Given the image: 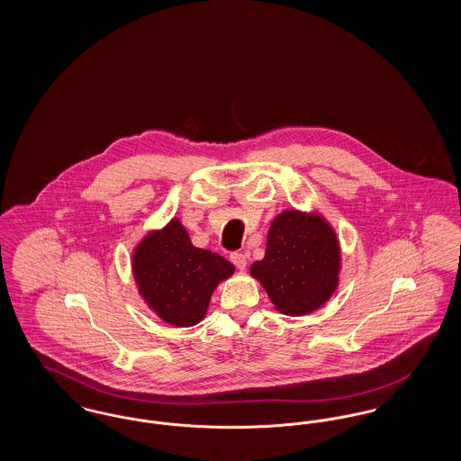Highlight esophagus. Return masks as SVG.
Listing matches in <instances>:
<instances>
[{"label":"esophagus","instance_id":"esophagus-1","mask_svg":"<svg viewBox=\"0 0 461 461\" xmlns=\"http://www.w3.org/2000/svg\"><path fill=\"white\" fill-rule=\"evenodd\" d=\"M230 259H231V263L235 264L239 269H245L247 258H245L241 252H233V254L230 256Z\"/></svg>","mask_w":461,"mask_h":461}]
</instances>
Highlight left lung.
Masks as SVG:
<instances>
[{"instance_id":"left-lung-1","label":"left lung","mask_w":461,"mask_h":461,"mask_svg":"<svg viewBox=\"0 0 461 461\" xmlns=\"http://www.w3.org/2000/svg\"><path fill=\"white\" fill-rule=\"evenodd\" d=\"M339 266V240L329 222L285 211L271 222L264 259L252 264L250 273L278 311L301 316L329 301Z\"/></svg>"}]
</instances>
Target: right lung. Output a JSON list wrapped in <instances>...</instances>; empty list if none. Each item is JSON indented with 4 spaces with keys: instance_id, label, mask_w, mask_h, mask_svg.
<instances>
[{
    "instance_id": "1",
    "label": "right lung",
    "mask_w": 461,
    "mask_h": 461,
    "mask_svg": "<svg viewBox=\"0 0 461 461\" xmlns=\"http://www.w3.org/2000/svg\"><path fill=\"white\" fill-rule=\"evenodd\" d=\"M233 271L220 254L194 247L177 220L145 237L132 254L140 294L158 318L175 327L197 325L214 288Z\"/></svg>"
}]
</instances>
